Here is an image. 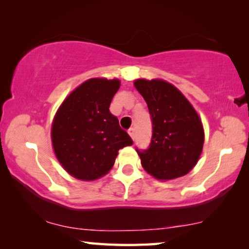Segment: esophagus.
Here are the masks:
<instances>
[{"instance_id": "esophagus-1", "label": "esophagus", "mask_w": 249, "mask_h": 249, "mask_svg": "<svg viewBox=\"0 0 249 249\" xmlns=\"http://www.w3.org/2000/svg\"><path fill=\"white\" fill-rule=\"evenodd\" d=\"M128 134L130 135V137L132 138V141H135V138H136V131H135V129L134 128H130L128 130Z\"/></svg>"}]
</instances>
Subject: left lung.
I'll return each mask as SVG.
<instances>
[{
	"mask_svg": "<svg viewBox=\"0 0 249 249\" xmlns=\"http://www.w3.org/2000/svg\"><path fill=\"white\" fill-rule=\"evenodd\" d=\"M135 87L148 107L153 134L148 148H136L144 170L159 180L188 173L204 145L202 121L183 94L161 79H137Z\"/></svg>",
	"mask_w": 249,
	"mask_h": 249,
	"instance_id": "left-lung-1",
	"label": "left lung"
}]
</instances>
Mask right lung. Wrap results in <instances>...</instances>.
Listing matches in <instances>:
<instances>
[{"label":"right lung","mask_w":249,"mask_h":249,"mask_svg":"<svg viewBox=\"0 0 249 249\" xmlns=\"http://www.w3.org/2000/svg\"><path fill=\"white\" fill-rule=\"evenodd\" d=\"M120 80L91 78L78 86L61 104L54 117L51 138L56 159L74 178L91 181L107 175L120 148L132 145L111 101Z\"/></svg>","instance_id":"add662e5"}]
</instances>
